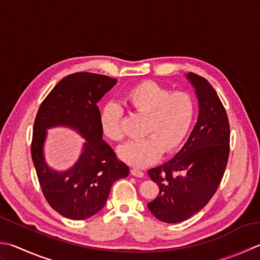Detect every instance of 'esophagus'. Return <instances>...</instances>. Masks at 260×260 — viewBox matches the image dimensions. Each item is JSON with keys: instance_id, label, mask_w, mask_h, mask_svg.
<instances>
[{"instance_id": "34e87169", "label": "esophagus", "mask_w": 260, "mask_h": 260, "mask_svg": "<svg viewBox=\"0 0 260 260\" xmlns=\"http://www.w3.org/2000/svg\"><path fill=\"white\" fill-rule=\"evenodd\" d=\"M131 174L135 176V177H140V178H143L144 177V172L141 171L139 169H132L131 170Z\"/></svg>"}]
</instances>
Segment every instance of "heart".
<instances>
[{"mask_svg": "<svg viewBox=\"0 0 260 260\" xmlns=\"http://www.w3.org/2000/svg\"><path fill=\"white\" fill-rule=\"evenodd\" d=\"M126 105L147 116L143 140L129 141L118 149L120 160L135 168H144L160 159L164 151H176L185 141L194 118V101L184 91L170 92L154 81H143L132 86L124 95ZM123 111L115 103L100 110L99 124L103 134L111 141H121Z\"/></svg>", "mask_w": 260, "mask_h": 260, "instance_id": "obj_1", "label": "heart"}]
</instances>
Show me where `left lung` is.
<instances>
[{
  "instance_id": "left-lung-1",
  "label": "left lung",
  "mask_w": 260,
  "mask_h": 260,
  "mask_svg": "<svg viewBox=\"0 0 260 260\" xmlns=\"http://www.w3.org/2000/svg\"><path fill=\"white\" fill-rule=\"evenodd\" d=\"M198 100V118L185 145L166 164L147 174L159 186L147 204L157 220L179 223L200 212L215 194L230 152V125L216 91L208 81L187 73Z\"/></svg>"
}]
</instances>
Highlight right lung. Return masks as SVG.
<instances>
[{
	"label": "right lung",
	"instance_id": "add662e5",
	"mask_svg": "<svg viewBox=\"0 0 260 260\" xmlns=\"http://www.w3.org/2000/svg\"><path fill=\"white\" fill-rule=\"evenodd\" d=\"M116 83L107 75L70 74L46 96L36 116L31 156L40 187L48 204L71 220H85L98 213L114 182L129 174V168L103 140L99 124L96 103ZM57 125L72 128L86 140L78 161L65 172L52 170L43 154L47 129Z\"/></svg>",
	"mask_w": 260,
	"mask_h": 260
}]
</instances>
